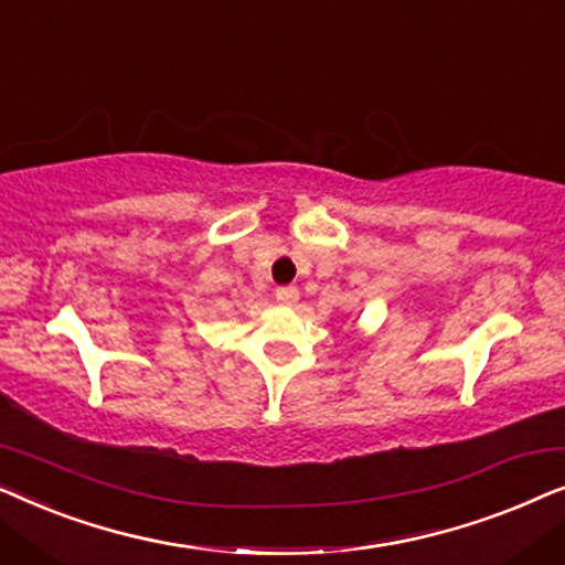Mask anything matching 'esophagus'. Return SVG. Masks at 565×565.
Returning a JSON list of instances; mask_svg holds the SVG:
<instances>
[{"label": "esophagus", "mask_w": 565, "mask_h": 565, "mask_svg": "<svg viewBox=\"0 0 565 565\" xmlns=\"http://www.w3.org/2000/svg\"><path fill=\"white\" fill-rule=\"evenodd\" d=\"M275 298L280 300V303H285V306H292L300 298V292H298V288H292V285H288V288H277Z\"/></svg>", "instance_id": "obj_1"}]
</instances>
